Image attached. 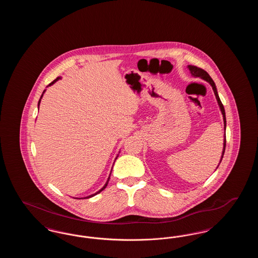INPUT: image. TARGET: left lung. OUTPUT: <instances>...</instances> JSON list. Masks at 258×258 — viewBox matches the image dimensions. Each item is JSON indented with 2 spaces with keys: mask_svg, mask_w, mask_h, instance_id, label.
Listing matches in <instances>:
<instances>
[{
  "mask_svg": "<svg viewBox=\"0 0 258 258\" xmlns=\"http://www.w3.org/2000/svg\"><path fill=\"white\" fill-rule=\"evenodd\" d=\"M187 69L189 70V72H190V74L192 76H195V77H200L201 79H203V80H205V81H207L209 84L212 86L213 88V91H214V93H215V96H216V98H217V101H218V104H219V106H220V109L221 111V114H222V117H223V124H224V131L226 130V118H225V111H224V107H223V105H222V103H221V99H220V97H219V94H218V91H217V87H216V84H215V82L213 81V79L211 78V76L209 75L208 73H206L204 70H202V69H200V68H197L196 66H190V64H188L187 66ZM225 143H226V139H225V135H224V139H223V149H222V153H221V160H220V163L221 162V160H222V158H223V155H224V151H225ZM220 165V164H219ZM219 165H218V167H219ZM217 167V168H218Z\"/></svg>",
  "mask_w": 258,
  "mask_h": 258,
  "instance_id": "8db88e82",
  "label": "left lung"
}]
</instances>
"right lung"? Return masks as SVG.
<instances>
[{
	"label": "right lung",
	"instance_id": "add662e5",
	"mask_svg": "<svg viewBox=\"0 0 258 258\" xmlns=\"http://www.w3.org/2000/svg\"><path fill=\"white\" fill-rule=\"evenodd\" d=\"M61 77H60V76H59V77H57V78H56V79H55V80H54V81H52V82H51V83H50L49 85H48V86H47V87H49V86H51V85H53V84H54V83H56V82H57V81H58V80H59V79H61ZM45 91H46V90H44V91H43V93H42V95H41V97H40V98H39V100H38V106H39V103H40V100H41V98H42V97H43V94H44V92H45ZM117 158H118V156H117ZM117 158H116V159H117ZM110 175H111V172H110ZM110 175H109V177H108V179H107V181H106V183H105V184H104V185H103V186H102V187H101V188H100V189H99V190H98V191H97V192H96V194H94V195H91V196H89V197H84V198H90V197H95V196H97V195H98V194H99V192H100V191H102V190H103V189H104V188H105V187H106V185H107V184H108V181H109V179H110ZM76 199H81V198H76Z\"/></svg>",
	"mask_w": 258,
	"mask_h": 258
}]
</instances>
